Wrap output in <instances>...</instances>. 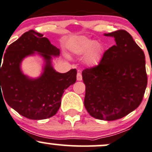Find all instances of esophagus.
Segmentation results:
<instances>
[{"mask_svg":"<svg viewBox=\"0 0 152 152\" xmlns=\"http://www.w3.org/2000/svg\"><path fill=\"white\" fill-rule=\"evenodd\" d=\"M82 79H83L82 74H81L80 72H77V80L78 81H80L82 80Z\"/></svg>","mask_w":152,"mask_h":152,"instance_id":"34e87169","label":"esophagus"}]
</instances>
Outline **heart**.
<instances>
[{"mask_svg": "<svg viewBox=\"0 0 152 152\" xmlns=\"http://www.w3.org/2000/svg\"><path fill=\"white\" fill-rule=\"evenodd\" d=\"M72 52L77 55L86 53V62L88 66H96L100 62L104 52V46L100 42L85 37H77L70 43Z\"/></svg>", "mask_w": 152, "mask_h": 152, "instance_id": "1", "label": "heart"}]
</instances>
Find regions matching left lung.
<instances>
[{"mask_svg":"<svg viewBox=\"0 0 152 152\" xmlns=\"http://www.w3.org/2000/svg\"><path fill=\"white\" fill-rule=\"evenodd\" d=\"M104 35L113 37L116 44L106 50L99 65L83 71L84 105L94 118L112 121L141 104L147 75L144 53L127 31Z\"/></svg>","mask_w":152,"mask_h":152,"instance_id":"1","label":"left lung"}]
</instances>
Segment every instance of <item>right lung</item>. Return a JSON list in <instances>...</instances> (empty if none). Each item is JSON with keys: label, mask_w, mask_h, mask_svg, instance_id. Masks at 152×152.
Listing matches in <instances>:
<instances>
[{"label": "right lung", "mask_w": 152, "mask_h": 152, "mask_svg": "<svg viewBox=\"0 0 152 152\" xmlns=\"http://www.w3.org/2000/svg\"><path fill=\"white\" fill-rule=\"evenodd\" d=\"M37 52L44 58V72L32 79L23 74L20 63L25 57ZM60 50L43 34L31 30L11 43L1 56V98L19 115L31 120L53 117L61 106L64 91L76 82L77 70L59 73L51 64L52 56H58Z\"/></svg>", "instance_id": "obj_1"}]
</instances>
